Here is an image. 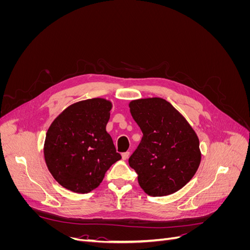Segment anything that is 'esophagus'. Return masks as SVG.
Segmentation results:
<instances>
[{
  "label": "esophagus",
  "mask_w": 250,
  "mask_h": 250,
  "mask_svg": "<svg viewBox=\"0 0 250 250\" xmlns=\"http://www.w3.org/2000/svg\"><path fill=\"white\" fill-rule=\"evenodd\" d=\"M128 156H129V152H128V151H127V152H124V153H122V160H123V161L127 160Z\"/></svg>",
  "instance_id": "1"
}]
</instances>
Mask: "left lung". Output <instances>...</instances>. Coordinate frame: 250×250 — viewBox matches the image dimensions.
<instances>
[{
    "instance_id": "left-lung-1",
    "label": "left lung",
    "mask_w": 250,
    "mask_h": 250,
    "mask_svg": "<svg viewBox=\"0 0 250 250\" xmlns=\"http://www.w3.org/2000/svg\"><path fill=\"white\" fill-rule=\"evenodd\" d=\"M130 113L143 132L138 148L128 160L146 194L160 197L185 187L201 161L199 140L191 125L162 98L129 103Z\"/></svg>"
}]
</instances>
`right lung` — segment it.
I'll list each match as a JSON object with an SVG mask.
<instances>
[{"label":"right lung","instance_id":"1","mask_svg":"<svg viewBox=\"0 0 250 250\" xmlns=\"http://www.w3.org/2000/svg\"><path fill=\"white\" fill-rule=\"evenodd\" d=\"M111 107V102L102 98L74 103L49 127L44 161L52 176L67 190L93 191L110 166L121 160L106 131Z\"/></svg>","mask_w":250,"mask_h":250}]
</instances>
